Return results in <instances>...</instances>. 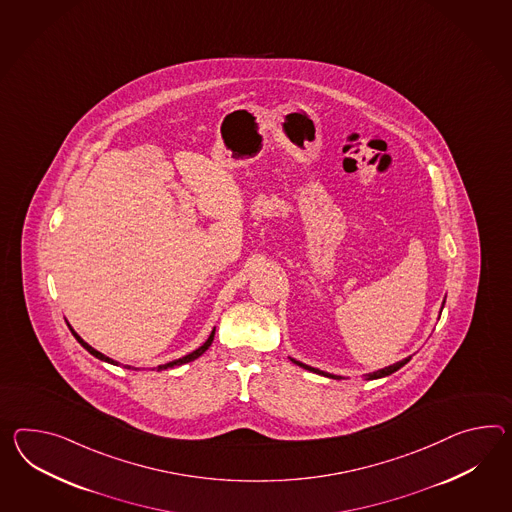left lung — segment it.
I'll return each instance as SVG.
<instances>
[{"instance_id": "1", "label": "left lung", "mask_w": 512, "mask_h": 512, "mask_svg": "<svg viewBox=\"0 0 512 512\" xmlns=\"http://www.w3.org/2000/svg\"><path fill=\"white\" fill-rule=\"evenodd\" d=\"M442 307H444V305H442ZM409 361H411V357H407V359H403V361L396 362V364H392V366H387V368H383V370H377V372H374V374H368L366 377H368V379H379V377H385V375L394 374L396 370H399L401 366H405V364H407ZM292 362H296L298 366L305 368V370H309V372H314V374L325 375V377H331V379H342L340 375L327 374V372H322V370H318V368L307 366V364H303V362L294 361V359H292Z\"/></svg>"}]
</instances>
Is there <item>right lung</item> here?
Wrapping results in <instances>:
<instances>
[{"instance_id": "obj_1", "label": "right lung", "mask_w": 512, "mask_h": 512, "mask_svg": "<svg viewBox=\"0 0 512 512\" xmlns=\"http://www.w3.org/2000/svg\"><path fill=\"white\" fill-rule=\"evenodd\" d=\"M68 327H70V325H68ZM70 331H72V335H74L75 340H77V342H79V344H81L83 348L87 349L90 355H94V357H96V359H100V361L111 362V364H116V366H118V362L113 361V359H109V357H105V355H103V353H100L98 349H94L92 348V346H88L87 342H85L83 338L79 337V335L75 333L72 327H70ZM212 340H214V329H212L211 337L207 338V342H205L203 346H200V348L196 349V351H192V353H188V355H185V357L177 359V361L166 362V364H161V366H159V370H168V368H174V366H181V364H187V362L194 361V359H198L200 355H203V353H205V351L209 349V346H211L212 344ZM125 368H131V366H125ZM135 370H137V368H135Z\"/></svg>"}]
</instances>
